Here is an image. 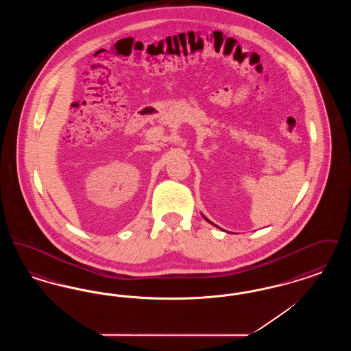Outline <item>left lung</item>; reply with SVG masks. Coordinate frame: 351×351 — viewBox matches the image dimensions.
Returning a JSON list of instances; mask_svg holds the SVG:
<instances>
[{
    "label": "left lung",
    "instance_id": "1",
    "mask_svg": "<svg viewBox=\"0 0 351 351\" xmlns=\"http://www.w3.org/2000/svg\"><path fill=\"white\" fill-rule=\"evenodd\" d=\"M202 217L205 218V219H206V221H208V222H209V223H212V225H215V223H213V222H212V221H209V219H208V218L205 217V216H202ZM215 226H217V225H215Z\"/></svg>",
    "mask_w": 351,
    "mask_h": 351
}]
</instances>
